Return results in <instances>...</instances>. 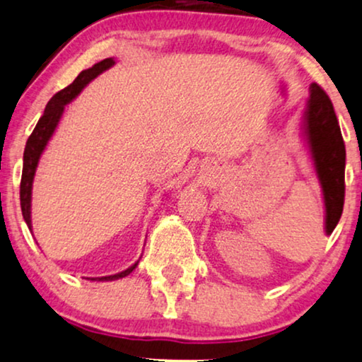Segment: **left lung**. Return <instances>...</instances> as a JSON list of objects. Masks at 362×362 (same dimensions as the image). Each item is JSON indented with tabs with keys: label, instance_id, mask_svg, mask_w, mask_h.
I'll return each mask as SVG.
<instances>
[{
	"label": "left lung",
	"instance_id": "obj_1",
	"mask_svg": "<svg viewBox=\"0 0 362 362\" xmlns=\"http://www.w3.org/2000/svg\"><path fill=\"white\" fill-rule=\"evenodd\" d=\"M304 135L326 205V234H332L344 207L346 147L331 98L317 83L310 85Z\"/></svg>",
	"mask_w": 362,
	"mask_h": 362
}]
</instances>
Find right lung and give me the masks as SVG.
Returning <instances> with one entry per match:
<instances>
[{"instance_id": "right-lung-1", "label": "right lung", "mask_w": 362, "mask_h": 362, "mask_svg": "<svg viewBox=\"0 0 362 362\" xmlns=\"http://www.w3.org/2000/svg\"><path fill=\"white\" fill-rule=\"evenodd\" d=\"M115 65V59L113 58H105L102 62L95 63L93 66L88 68V70H83L76 76L75 81L71 85H68L66 88L58 91L57 95H53L52 100H49L47 108H45V113L36 123L33 134L30 135L28 141H26L25 153H23V173H21V185H20V200H21V212L23 218H25L26 226L31 230V189H33V178L36 167H38L40 157L43 153V150L47 148L49 139L57 130L59 118H62L63 112H65V105L71 102L76 95L80 93L81 90L85 88L86 85L90 83L91 80L97 78L100 73L108 70L110 66ZM139 265L135 262L134 265L127 269V271L118 272L115 276H105V277H95L90 279V281H117V279H122L130 274L134 269Z\"/></svg>"}]
</instances>
